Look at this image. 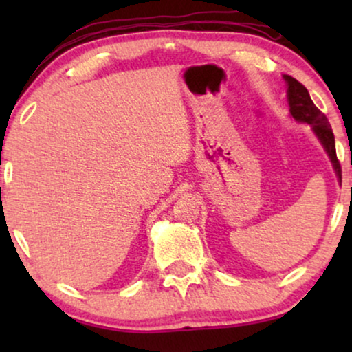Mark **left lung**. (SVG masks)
Listing matches in <instances>:
<instances>
[{
	"label": "left lung",
	"instance_id": "1",
	"mask_svg": "<svg viewBox=\"0 0 352 352\" xmlns=\"http://www.w3.org/2000/svg\"><path fill=\"white\" fill-rule=\"evenodd\" d=\"M283 78L287 81V98L288 105H290V113L292 117L296 120L298 123H307L312 126V131L316 133V136L319 138L322 146H324L325 152L329 153L331 163H333V170L336 173L341 182V165L336 158V148H335V136L331 131V126L329 120L319 109L316 107L312 102L309 93L302 86L300 81L293 78L290 75H283Z\"/></svg>",
	"mask_w": 352,
	"mask_h": 352
}]
</instances>
